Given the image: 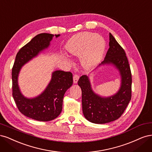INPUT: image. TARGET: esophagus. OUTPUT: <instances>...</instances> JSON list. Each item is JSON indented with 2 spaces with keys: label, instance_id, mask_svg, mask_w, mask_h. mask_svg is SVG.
Returning a JSON list of instances; mask_svg holds the SVG:
<instances>
[{
  "label": "esophagus",
  "instance_id": "34e87169",
  "mask_svg": "<svg viewBox=\"0 0 152 152\" xmlns=\"http://www.w3.org/2000/svg\"><path fill=\"white\" fill-rule=\"evenodd\" d=\"M79 77H80L79 75L76 74V73L74 75V76H73V81H74L75 83H76L77 82L78 80H79Z\"/></svg>",
  "mask_w": 152,
  "mask_h": 152
}]
</instances>
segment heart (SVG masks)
Segmentation results:
<instances>
[{
	"mask_svg": "<svg viewBox=\"0 0 152 152\" xmlns=\"http://www.w3.org/2000/svg\"><path fill=\"white\" fill-rule=\"evenodd\" d=\"M105 43L101 36L91 32H81L72 36L66 44V49L73 56H81V62L86 69H91L100 62Z\"/></svg>",
	"mask_w": 152,
	"mask_h": 152,
	"instance_id": "heart-1",
	"label": "heart"
}]
</instances>
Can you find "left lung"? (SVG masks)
Segmentation results:
<instances>
[{"label": "left lung", "mask_w": 152, "mask_h": 152, "mask_svg": "<svg viewBox=\"0 0 152 152\" xmlns=\"http://www.w3.org/2000/svg\"><path fill=\"white\" fill-rule=\"evenodd\" d=\"M109 48L102 64L112 63L119 69L122 83L119 91L114 96L102 98L91 88L88 77L83 75L78 80L82 91V108L85 118L93 123L105 124L119 119L131 99L132 76L126 52L109 33Z\"/></svg>", "instance_id": "obj_1"}]
</instances>
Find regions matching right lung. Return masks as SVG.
Instances as JSON below:
<instances>
[{"mask_svg":"<svg viewBox=\"0 0 152 152\" xmlns=\"http://www.w3.org/2000/svg\"><path fill=\"white\" fill-rule=\"evenodd\" d=\"M55 35L58 37L60 35ZM53 36L49 33H40L34 37L18 51L12 69V96L18 109L23 115L39 121L53 120L61 114L64 95L72 85V74L63 71L53 72L45 90L32 99H26L21 94L18 76L24 64L48 47Z\"/></svg>","mask_w":152,"mask_h":152,"instance_id":"right-lung-1","label":"right lung"}]
</instances>
